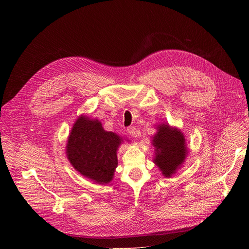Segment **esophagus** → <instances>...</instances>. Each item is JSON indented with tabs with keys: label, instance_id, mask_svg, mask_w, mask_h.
<instances>
[{
	"label": "esophagus",
	"instance_id": "1",
	"mask_svg": "<svg viewBox=\"0 0 249 249\" xmlns=\"http://www.w3.org/2000/svg\"><path fill=\"white\" fill-rule=\"evenodd\" d=\"M127 132L132 137H137V129L134 126H130L127 128Z\"/></svg>",
	"mask_w": 249,
	"mask_h": 249
}]
</instances>
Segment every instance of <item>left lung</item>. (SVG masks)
Returning <instances> with one entry per match:
<instances>
[{
  "instance_id": "1",
  "label": "left lung",
  "mask_w": 249,
  "mask_h": 249,
  "mask_svg": "<svg viewBox=\"0 0 249 249\" xmlns=\"http://www.w3.org/2000/svg\"><path fill=\"white\" fill-rule=\"evenodd\" d=\"M153 145L156 147L154 162L161 169L163 176L171 177L187 155L184 135L177 129L172 130L167 125H161L153 138Z\"/></svg>"
}]
</instances>
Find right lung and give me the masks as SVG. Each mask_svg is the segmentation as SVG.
<instances>
[{"label":"right lung","mask_w":249,"mask_h":249,"mask_svg":"<svg viewBox=\"0 0 249 249\" xmlns=\"http://www.w3.org/2000/svg\"><path fill=\"white\" fill-rule=\"evenodd\" d=\"M121 138L105 131L101 122L78 118L69 137L67 154L78 173L100 184L112 180L118 164L117 148Z\"/></svg>","instance_id":"right-lung-1"}]
</instances>
